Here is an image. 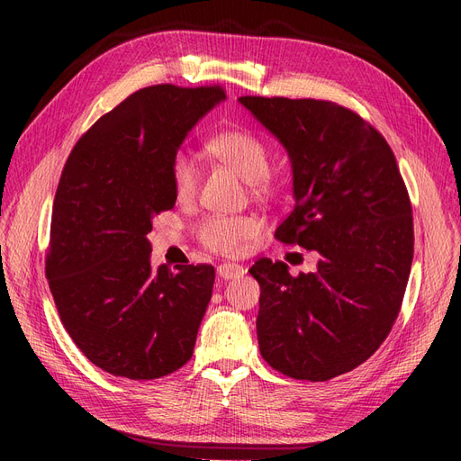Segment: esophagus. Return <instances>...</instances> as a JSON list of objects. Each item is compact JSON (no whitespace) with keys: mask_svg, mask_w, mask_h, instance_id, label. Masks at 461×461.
I'll use <instances>...</instances> for the list:
<instances>
[{"mask_svg":"<svg viewBox=\"0 0 461 461\" xmlns=\"http://www.w3.org/2000/svg\"><path fill=\"white\" fill-rule=\"evenodd\" d=\"M244 273H246L244 267H242V265H239V263H221L219 267H217V275L221 278H225V281H229V278L240 276Z\"/></svg>","mask_w":461,"mask_h":461,"instance_id":"34e87169","label":"esophagus"}]
</instances>
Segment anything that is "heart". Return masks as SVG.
<instances>
[{
    "mask_svg": "<svg viewBox=\"0 0 461 461\" xmlns=\"http://www.w3.org/2000/svg\"><path fill=\"white\" fill-rule=\"evenodd\" d=\"M207 151L239 175L256 198H267L275 186L269 175L271 153L261 138L248 131H225L207 142ZM171 183L178 202H190L200 186V167L192 156L178 151L171 161ZM200 242L215 254L239 252L244 242L259 232V222L252 217L212 215L198 229Z\"/></svg>",
    "mask_w": 461,
    "mask_h": 461,
    "instance_id": "1",
    "label": "heart"
}]
</instances>
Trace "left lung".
I'll use <instances>...</instances> for the list:
<instances>
[{
    "mask_svg": "<svg viewBox=\"0 0 461 461\" xmlns=\"http://www.w3.org/2000/svg\"><path fill=\"white\" fill-rule=\"evenodd\" d=\"M286 149L294 209L275 236L319 254L292 276L259 259V352L292 379L329 381L371 357L400 313L413 259V219L396 158L379 131L323 100L242 95Z\"/></svg>",
    "mask_w": 461,
    "mask_h": 461,
    "instance_id": "8db88e82",
    "label": "left lung"
}]
</instances>
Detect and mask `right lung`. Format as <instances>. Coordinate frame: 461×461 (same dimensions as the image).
Instances as JSON below:
<instances>
[{
	"label": "right lung",
	"instance_id": "obj_1",
	"mask_svg": "<svg viewBox=\"0 0 461 461\" xmlns=\"http://www.w3.org/2000/svg\"><path fill=\"white\" fill-rule=\"evenodd\" d=\"M221 86H148L97 119L68 156L53 200L46 275L94 366L132 381L183 367L212 300V265L151 267V219L175 207L171 161Z\"/></svg>",
	"mask_w": 461,
	"mask_h": 461
}]
</instances>
